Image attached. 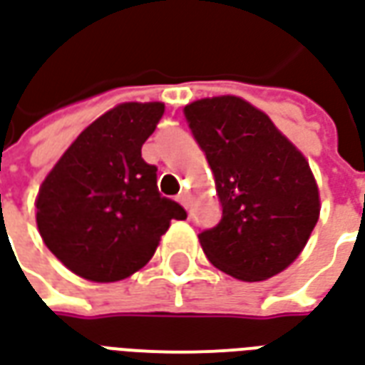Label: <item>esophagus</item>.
<instances>
[{"mask_svg":"<svg viewBox=\"0 0 365 365\" xmlns=\"http://www.w3.org/2000/svg\"><path fill=\"white\" fill-rule=\"evenodd\" d=\"M178 201H180L183 207H187V203H190V199H187V193H185V191H182V193L178 195Z\"/></svg>","mask_w":365,"mask_h":365,"instance_id":"1","label":"esophagus"}]
</instances>
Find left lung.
Returning a JSON list of instances; mask_svg holds the SVG:
<instances>
[{
    "instance_id": "left-lung-1",
    "label": "left lung",
    "mask_w": 365,
    "mask_h": 365,
    "mask_svg": "<svg viewBox=\"0 0 365 365\" xmlns=\"http://www.w3.org/2000/svg\"><path fill=\"white\" fill-rule=\"evenodd\" d=\"M183 115L222 207L221 221L199 235L209 262L242 282L283 272L305 248L321 211L305 156L240 97L199 99Z\"/></svg>"
}]
</instances>
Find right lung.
Masks as SVG:
<instances>
[{
	"instance_id": "right-lung-1",
	"label": "right lung",
	"mask_w": 365,
	"mask_h": 365,
	"mask_svg": "<svg viewBox=\"0 0 365 365\" xmlns=\"http://www.w3.org/2000/svg\"><path fill=\"white\" fill-rule=\"evenodd\" d=\"M164 103H120L93 120L52 168L36 197V227L56 258L90 282L125 279L146 266L180 203L162 197L143 144Z\"/></svg>"
}]
</instances>
